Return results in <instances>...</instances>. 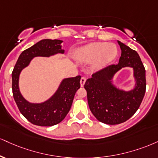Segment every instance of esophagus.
Returning <instances> with one entry per match:
<instances>
[{
    "label": "esophagus",
    "mask_w": 158,
    "mask_h": 158,
    "mask_svg": "<svg viewBox=\"0 0 158 158\" xmlns=\"http://www.w3.org/2000/svg\"><path fill=\"white\" fill-rule=\"evenodd\" d=\"M85 81H86V79H85V77H81V79H80V85H81V87L84 86Z\"/></svg>",
    "instance_id": "esophagus-1"
}]
</instances>
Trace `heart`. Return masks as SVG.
<instances>
[{"label":"heart","instance_id":"heart-1","mask_svg":"<svg viewBox=\"0 0 158 158\" xmlns=\"http://www.w3.org/2000/svg\"><path fill=\"white\" fill-rule=\"evenodd\" d=\"M118 50L113 43H92L81 47L74 53V58L80 63L91 62L90 68L97 71L116 57Z\"/></svg>","mask_w":158,"mask_h":158}]
</instances>
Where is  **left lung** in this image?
Masks as SVG:
<instances>
[{"label":"left lung","instance_id":"8db88e82","mask_svg":"<svg viewBox=\"0 0 158 158\" xmlns=\"http://www.w3.org/2000/svg\"><path fill=\"white\" fill-rule=\"evenodd\" d=\"M121 55L118 64H110L92 75L85 84L90 111L101 122L118 124L130 118L139 108L146 92V70L135 50L118 41ZM134 68L136 83L130 91L116 89L111 84L114 74L122 67Z\"/></svg>","mask_w":158,"mask_h":158}]
</instances>
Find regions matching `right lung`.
<instances>
[{"label":"right lung","instance_id":"right-lung-1","mask_svg":"<svg viewBox=\"0 0 158 158\" xmlns=\"http://www.w3.org/2000/svg\"><path fill=\"white\" fill-rule=\"evenodd\" d=\"M62 43L60 40H42L23 51L13 69L12 94L17 106L29 122L37 126H54L63 120L71 109L76 92L80 88L81 77L63 79L58 90L48 100L40 104H33L27 102L20 94L18 86L19 76L35 56L63 54L64 51L60 45Z\"/></svg>","mask_w":158,"mask_h":158}]
</instances>
